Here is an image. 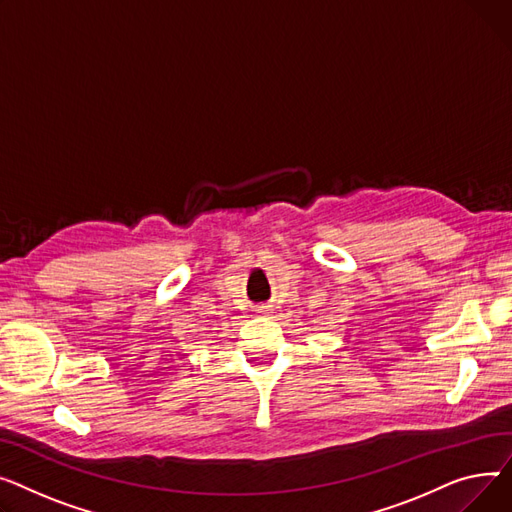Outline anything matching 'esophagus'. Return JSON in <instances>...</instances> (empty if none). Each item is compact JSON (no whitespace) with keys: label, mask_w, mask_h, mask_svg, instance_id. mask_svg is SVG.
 <instances>
[{"label":"esophagus","mask_w":512,"mask_h":512,"mask_svg":"<svg viewBox=\"0 0 512 512\" xmlns=\"http://www.w3.org/2000/svg\"><path fill=\"white\" fill-rule=\"evenodd\" d=\"M256 314H260V316H268L270 312H273V310H270V306L268 304H260V306H256V310H254Z\"/></svg>","instance_id":"esophagus-1"}]
</instances>
